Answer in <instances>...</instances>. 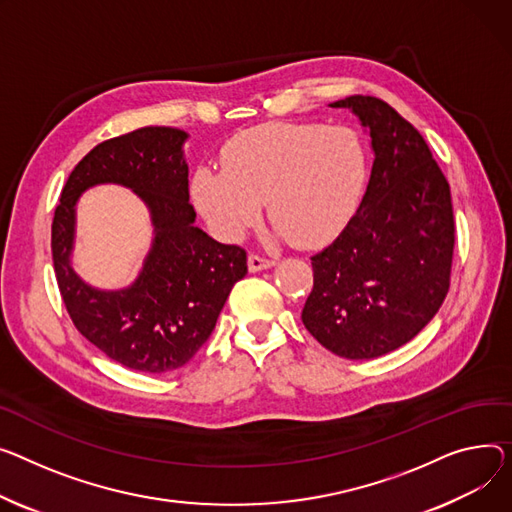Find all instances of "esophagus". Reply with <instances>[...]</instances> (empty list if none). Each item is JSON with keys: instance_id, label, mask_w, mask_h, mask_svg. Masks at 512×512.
<instances>
[{"instance_id": "1", "label": "esophagus", "mask_w": 512, "mask_h": 512, "mask_svg": "<svg viewBox=\"0 0 512 512\" xmlns=\"http://www.w3.org/2000/svg\"><path fill=\"white\" fill-rule=\"evenodd\" d=\"M276 265V261L274 259H267V257H261V255H249V271H261V269H269V267H274Z\"/></svg>"}]
</instances>
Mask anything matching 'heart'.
<instances>
[{
  "label": "heart",
  "mask_w": 512,
  "mask_h": 512,
  "mask_svg": "<svg viewBox=\"0 0 512 512\" xmlns=\"http://www.w3.org/2000/svg\"><path fill=\"white\" fill-rule=\"evenodd\" d=\"M222 168L199 166L191 193L212 228L236 241L263 201L278 238L302 249L327 245L354 216L368 177V154L346 125L271 121L232 135Z\"/></svg>",
  "instance_id": "heart-1"
}]
</instances>
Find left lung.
<instances>
[{"instance_id":"1","label":"left lung","mask_w":512,"mask_h":512,"mask_svg":"<svg viewBox=\"0 0 512 512\" xmlns=\"http://www.w3.org/2000/svg\"><path fill=\"white\" fill-rule=\"evenodd\" d=\"M370 131L374 162L358 212L311 257L302 323L321 346L370 360L416 337L451 284L455 220L449 181L420 131L377 96L331 102Z\"/></svg>"}]
</instances>
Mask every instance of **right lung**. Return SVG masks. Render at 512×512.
I'll list each match as a JSON object with an SVG mask.
<instances>
[{
	"label": "right lung",
	"mask_w": 512,
	"mask_h": 512,
	"mask_svg": "<svg viewBox=\"0 0 512 512\" xmlns=\"http://www.w3.org/2000/svg\"><path fill=\"white\" fill-rule=\"evenodd\" d=\"M187 133L142 127L92 148L61 189L51 226L57 286L76 329L111 360L140 372L185 366L212 335L232 286L247 274V251L214 241L189 203ZM100 182L129 186L144 199L155 243L139 280L107 293L84 285L69 265L75 201Z\"/></svg>",
	"instance_id": "add662e5"
}]
</instances>
